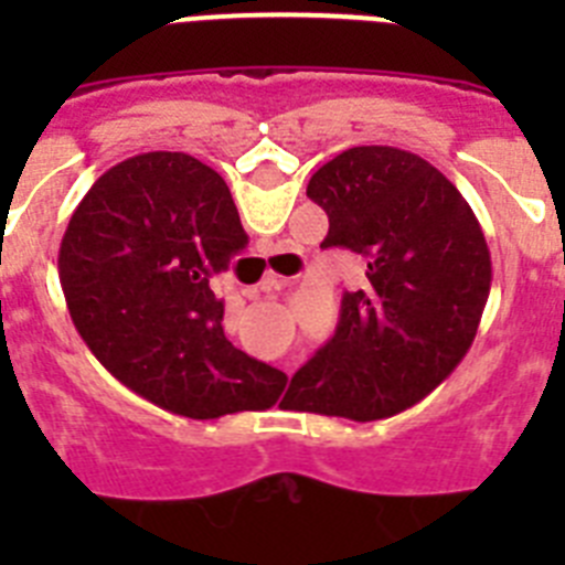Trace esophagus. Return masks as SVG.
<instances>
[{"mask_svg":"<svg viewBox=\"0 0 565 565\" xmlns=\"http://www.w3.org/2000/svg\"><path fill=\"white\" fill-rule=\"evenodd\" d=\"M286 282H288L286 277H277V274H266V277H263V282H259L257 288H246V297H259V294L279 291V288L286 286ZM286 373L291 376V364L286 367Z\"/></svg>","mask_w":565,"mask_h":565,"instance_id":"34e87169","label":"esophagus"}]
</instances>
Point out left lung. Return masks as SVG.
I'll return each instance as SVG.
<instances>
[{"instance_id": "obj_1", "label": "left lung", "mask_w": 565, "mask_h": 565, "mask_svg": "<svg viewBox=\"0 0 565 565\" xmlns=\"http://www.w3.org/2000/svg\"><path fill=\"white\" fill-rule=\"evenodd\" d=\"M308 198L326 209L322 248H351L367 282L342 297L337 333L291 379V411L376 422L450 376L476 339L492 286L481 223L430 161L353 147L319 167Z\"/></svg>"}]
</instances>
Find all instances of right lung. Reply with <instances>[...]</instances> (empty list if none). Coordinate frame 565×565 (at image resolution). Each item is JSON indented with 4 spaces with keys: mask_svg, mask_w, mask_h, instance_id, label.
Returning <instances> with one entry per match:
<instances>
[{
    "mask_svg": "<svg viewBox=\"0 0 565 565\" xmlns=\"http://www.w3.org/2000/svg\"><path fill=\"white\" fill-rule=\"evenodd\" d=\"M246 243L226 181L198 158L115 163L58 248L73 326L118 382L163 411L201 422L268 411L288 376L228 342L209 286Z\"/></svg>",
    "mask_w": 565,
    "mask_h": 565,
    "instance_id": "obj_1",
    "label": "right lung"
}]
</instances>
